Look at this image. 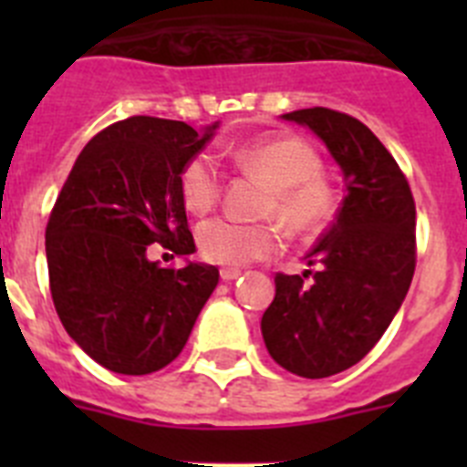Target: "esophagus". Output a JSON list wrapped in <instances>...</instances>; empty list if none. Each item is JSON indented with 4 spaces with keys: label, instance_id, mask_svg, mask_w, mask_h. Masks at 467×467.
I'll list each match as a JSON object with an SVG mask.
<instances>
[{
    "label": "esophagus",
    "instance_id": "obj_1",
    "mask_svg": "<svg viewBox=\"0 0 467 467\" xmlns=\"http://www.w3.org/2000/svg\"><path fill=\"white\" fill-rule=\"evenodd\" d=\"M241 274H243V271L241 269H234V266H224V269L220 271L222 280H226V283H231V280H236Z\"/></svg>",
    "mask_w": 467,
    "mask_h": 467
}]
</instances>
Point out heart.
Instances as JSON below:
<instances>
[{"mask_svg":"<svg viewBox=\"0 0 467 467\" xmlns=\"http://www.w3.org/2000/svg\"><path fill=\"white\" fill-rule=\"evenodd\" d=\"M243 172L269 182L264 214H271L296 236H316L327 229L339 213V189L323 172V159L311 142L296 135L254 138L224 147ZM224 184L220 161L210 151H198L180 172V196L189 213L205 214L217 205ZM198 253L224 266H241L278 253L280 231L274 222H245L213 217L196 229Z\"/></svg>","mask_w":467,"mask_h":467,"instance_id":"obj_1","label":"heart"}]
</instances>
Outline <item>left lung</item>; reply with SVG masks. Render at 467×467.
<instances>
[{
  "label": "left lung",
  "mask_w": 467,
  "mask_h": 467,
  "mask_svg": "<svg viewBox=\"0 0 467 467\" xmlns=\"http://www.w3.org/2000/svg\"><path fill=\"white\" fill-rule=\"evenodd\" d=\"M327 144L346 177L337 220L308 253L304 275L275 274L264 344L287 372L325 379L377 346L416 269V205L393 154L356 117L327 107L283 114Z\"/></svg>",
  "instance_id": "left-lung-1"
}]
</instances>
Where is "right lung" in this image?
<instances>
[{"mask_svg": "<svg viewBox=\"0 0 467 467\" xmlns=\"http://www.w3.org/2000/svg\"><path fill=\"white\" fill-rule=\"evenodd\" d=\"M214 128V126H213ZM130 117L90 138L47 224L48 287L67 334L98 365L142 377L171 365L220 283L217 266L150 262L151 243L196 253L180 172L213 135Z\"/></svg>", "mask_w": 467, "mask_h": 467, "instance_id": "1", "label": "right lung"}]
</instances>
